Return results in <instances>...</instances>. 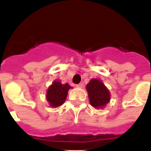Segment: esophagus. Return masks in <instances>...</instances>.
I'll use <instances>...</instances> for the list:
<instances>
[{"mask_svg":"<svg viewBox=\"0 0 151 151\" xmlns=\"http://www.w3.org/2000/svg\"><path fill=\"white\" fill-rule=\"evenodd\" d=\"M78 87H80V88H82V87H83L84 86V84H83V83H80L79 84H78Z\"/></svg>","mask_w":151,"mask_h":151,"instance_id":"esophagus-1","label":"esophagus"}]
</instances>
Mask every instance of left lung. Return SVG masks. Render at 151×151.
<instances>
[{"instance_id":"8db88e82","label":"left lung","mask_w":151,"mask_h":151,"mask_svg":"<svg viewBox=\"0 0 151 151\" xmlns=\"http://www.w3.org/2000/svg\"><path fill=\"white\" fill-rule=\"evenodd\" d=\"M87 91L88 93V98L92 106L100 109L105 106L109 102L110 94L109 91L101 81L98 79H92L87 84Z\"/></svg>"}]
</instances>
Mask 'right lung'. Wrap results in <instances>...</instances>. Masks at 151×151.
<instances>
[{"instance_id":"right-lung-1","label":"right lung","mask_w":151,"mask_h":151,"mask_svg":"<svg viewBox=\"0 0 151 151\" xmlns=\"http://www.w3.org/2000/svg\"><path fill=\"white\" fill-rule=\"evenodd\" d=\"M69 88H72L68 83L62 84L59 81H54L50 86L47 93V100L52 107H58L65 102Z\"/></svg>"}]
</instances>
